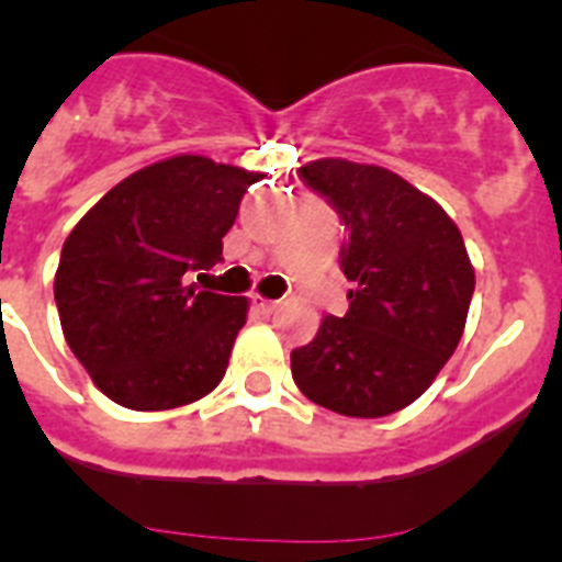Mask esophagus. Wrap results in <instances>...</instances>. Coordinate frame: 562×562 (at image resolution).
Masks as SVG:
<instances>
[{
    "mask_svg": "<svg viewBox=\"0 0 562 562\" xmlns=\"http://www.w3.org/2000/svg\"><path fill=\"white\" fill-rule=\"evenodd\" d=\"M252 306H256L261 315H270V312L278 310V301H270V297L265 295H252Z\"/></svg>",
    "mask_w": 562,
    "mask_h": 562,
    "instance_id": "obj_1",
    "label": "esophagus"
}]
</instances>
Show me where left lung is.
<instances>
[{"label": "left lung", "instance_id": "left-lung-1", "mask_svg": "<svg viewBox=\"0 0 562 562\" xmlns=\"http://www.w3.org/2000/svg\"><path fill=\"white\" fill-rule=\"evenodd\" d=\"M349 231L340 250L349 312L326 315L290 355L292 380L315 405L357 419L408 408L464 335L475 272L445 207L400 173L324 157L297 168Z\"/></svg>", "mask_w": 562, "mask_h": 562}]
</instances>
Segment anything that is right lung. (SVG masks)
Returning <instances> with one entry per match:
<instances>
[{"instance_id": "1", "label": "right lung", "mask_w": 562, "mask_h": 562, "mask_svg": "<svg viewBox=\"0 0 562 562\" xmlns=\"http://www.w3.org/2000/svg\"><path fill=\"white\" fill-rule=\"evenodd\" d=\"M261 177L177 154L117 182L72 227L53 284L58 317L109 400L168 411L220 385L250 301L191 278L222 261L238 202Z\"/></svg>"}]
</instances>
